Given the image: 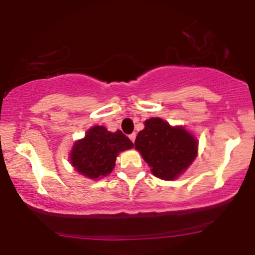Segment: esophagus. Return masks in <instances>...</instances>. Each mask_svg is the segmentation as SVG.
Wrapping results in <instances>:
<instances>
[{
    "label": "esophagus",
    "mask_w": 255,
    "mask_h": 255,
    "mask_svg": "<svg viewBox=\"0 0 255 255\" xmlns=\"http://www.w3.org/2000/svg\"><path fill=\"white\" fill-rule=\"evenodd\" d=\"M135 137H136V134L135 133H131V134H129V139L131 140V141H135Z\"/></svg>",
    "instance_id": "obj_1"
}]
</instances>
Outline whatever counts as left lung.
Masks as SVG:
<instances>
[{
    "instance_id": "obj_1",
    "label": "left lung",
    "mask_w": 255,
    "mask_h": 255,
    "mask_svg": "<svg viewBox=\"0 0 255 255\" xmlns=\"http://www.w3.org/2000/svg\"><path fill=\"white\" fill-rule=\"evenodd\" d=\"M134 144L154 176L162 180H174L182 174L198 152L197 140L192 134L158 118L145 121V128L137 133Z\"/></svg>"
}]
</instances>
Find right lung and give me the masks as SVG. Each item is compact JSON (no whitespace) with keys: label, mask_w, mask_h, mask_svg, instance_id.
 Wrapping results in <instances>:
<instances>
[{"label":"right lung","mask_w":255,"mask_h":255,"mask_svg":"<svg viewBox=\"0 0 255 255\" xmlns=\"http://www.w3.org/2000/svg\"><path fill=\"white\" fill-rule=\"evenodd\" d=\"M131 147L133 142L121 130L111 133L103 126H95L73 146L71 162L85 176H107L115 166L119 152Z\"/></svg>","instance_id":"1"}]
</instances>
